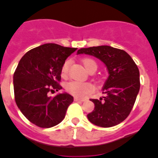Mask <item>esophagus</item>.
Returning <instances> with one entry per match:
<instances>
[{
	"label": "esophagus",
	"mask_w": 158,
	"mask_h": 158,
	"mask_svg": "<svg viewBox=\"0 0 158 158\" xmlns=\"http://www.w3.org/2000/svg\"><path fill=\"white\" fill-rule=\"evenodd\" d=\"M74 100L77 102H83V101H85V99L84 98H77V97H75Z\"/></svg>",
	"instance_id": "esophagus-1"
}]
</instances>
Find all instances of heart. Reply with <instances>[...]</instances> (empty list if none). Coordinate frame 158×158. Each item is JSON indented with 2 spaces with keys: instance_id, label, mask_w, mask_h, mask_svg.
<instances>
[{
  "instance_id": "1",
  "label": "heart",
  "mask_w": 158,
  "mask_h": 158,
  "mask_svg": "<svg viewBox=\"0 0 158 158\" xmlns=\"http://www.w3.org/2000/svg\"><path fill=\"white\" fill-rule=\"evenodd\" d=\"M82 64L84 67L85 68L86 70H89L92 66H95L96 68V62L92 59L89 58H85L82 60ZM70 65V61L66 60L63 63L62 66V77H66L69 71V67ZM66 90L73 96L76 97H83L88 94L89 93L93 90V87L89 83H83V82L79 81H70L66 85Z\"/></svg>"
}]
</instances>
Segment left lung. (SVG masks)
Wrapping results in <instances>:
<instances>
[{"instance_id":"1","label":"left lung","mask_w":158,"mask_h":158,"mask_svg":"<svg viewBox=\"0 0 158 158\" xmlns=\"http://www.w3.org/2000/svg\"><path fill=\"white\" fill-rule=\"evenodd\" d=\"M81 54L100 59L109 74L102 89L105 96L100 100H90L95 107L87 115L89 120L101 127H111L120 123L131 113L139 92V68L126 51L110 46L81 48L77 54Z\"/></svg>"}]
</instances>
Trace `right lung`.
<instances>
[{
    "instance_id": "1",
    "label": "right lung",
    "mask_w": 158,
    "mask_h": 158,
    "mask_svg": "<svg viewBox=\"0 0 158 158\" xmlns=\"http://www.w3.org/2000/svg\"><path fill=\"white\" fill-rule=\"evenodd\" d=\"M77 48L46 43L22 57L13 75L15 100L23 115L36 126L49 128L62 122L73 97L66 93L54 97L50 92L62 89L58 82L65 59Z\"/></svg>"
}]
</instances>
